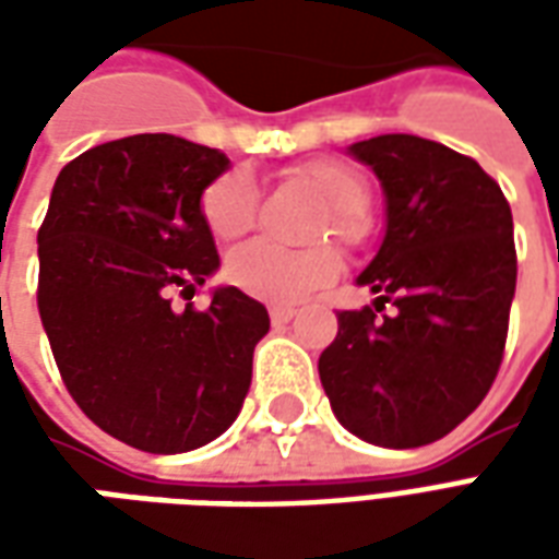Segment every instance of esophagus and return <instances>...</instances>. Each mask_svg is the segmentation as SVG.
Returning a JSON list of instances; mask_svg holds the SVG:
<instances>
[{"label":"esophagus","mask_w":559,"mask_h":559,"mask_svg":"<svg viewBox=\"0 0 559 559\" xmlns=\"http://www.w3.org/2000/svg\"><path fill=\"white\" fill-rule=\"evenodd\" d=\"M293 308H284V305H275V308H269V320H272V326H284V323H290L293 320Z\"/></svg>","instance_id":"34e87169"}]
</instances>
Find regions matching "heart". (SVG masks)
Here are the masks:
<instances>
[{
  "instance_id": "1",
  "label": "heart",
  "mask_w": 559,
  "mask_h": 559,
  "mask_svg": "<svg viewBox=\"0 0 559 559\" xmlns=\"http://www.w3.org/2000/svg\"><path fill=\"white\" fill-rule=\"evenodd\" d=\"M287 176L323 203V215H317L311 227L314 242L332 236L344 248H359L368 239L371 221L365 209L371 191H368V179L356 167L338 158H314L287 170ZM200 212L215 239L245 236L257 224V212H260L254 176L248 170L221 173L200 197ZM335 275H338V257L329 248L287 251L269 239H254L227 257V278L233 287L272 305L299 302L332 284Z\"/></svg>"
}]
</instances>
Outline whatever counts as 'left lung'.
<instances>
[{"mask_svg": "<svg viewBox=\"0 0 559 559\" xmlns=\"http://www.w3.org/2000/svg\"><path fill=\"white\" fill-rule=\"evenodd\" d=\"M350 152L386 191V236L359 275L377 311H338L320 383L347 431L416 449L467 419L500 371L518 278L512 209L443 143L380 134ZM386 301L395 316L382 314Z\"/></svg>", "mask_w": 559, "mask_h": 559, "instance_id": "obj_1", "label": "left lung"}]
</instances>
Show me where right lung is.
<instances>
[{
    "instance_id": "add662e5",
    "label": "right lung",
    "mask_w": 559,
    "mask_h": 559,
    "mask_svg": "<svg viewBox=\"0 0 559 559\" xmlns=\"http://www.w3.org/2000/svg\"><path fill=\"white\" fill-rule=\"evenodd\" d=\"M227 155L173 134L68 160L38 230V311L68 395L116 440L173 455L230 428L251 386L263 305L236 287L173 308L218 269L200 194Z\"/></svg>"
}]
</instances>
